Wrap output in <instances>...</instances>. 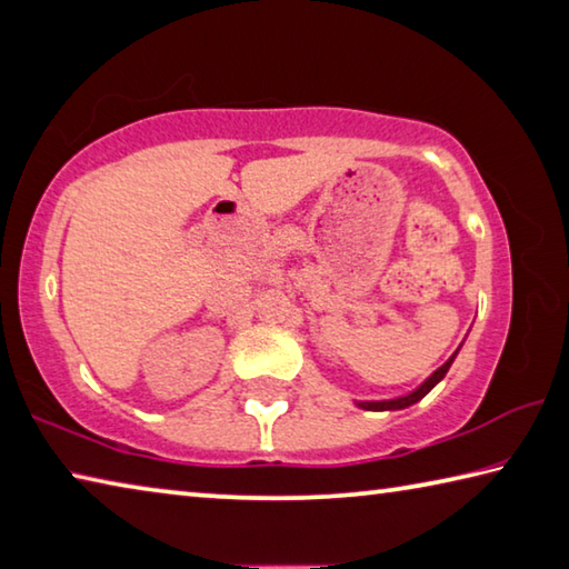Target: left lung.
I'll return each mask as SVG.
<instances>
[{"label":"left lung","mask_w":569,"mask_h":569,"mask_svg":"<svg viewBox=\"0 0 569 569\" xmlns=\"http://www.w3.org/2000/svg\"><path fill=\"white\" fill-rule=\"evenodd\" d=\"M457 353L459 351H455V356H449V359L439 366V369L431 373V377L421 383L419 389H413L411 393H407V397H399V399H387V401H359V407L361 409H366V411H397V409H407V407H411V403H417V401H421L423 397H427V393L437 387V383L447 377V371H449V366H451V361L457 359Z\"/></svg>","instance_id":"obj_1"}]
</instances>
